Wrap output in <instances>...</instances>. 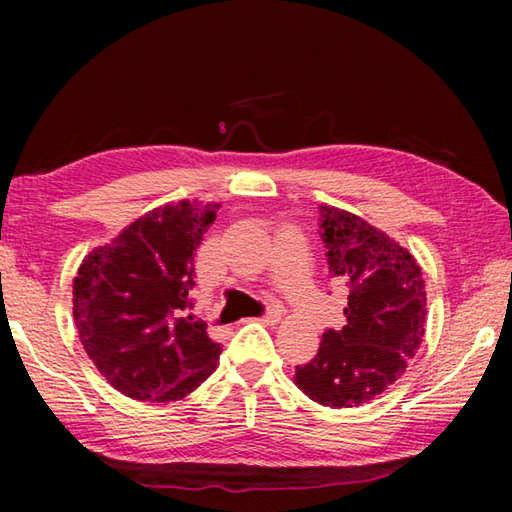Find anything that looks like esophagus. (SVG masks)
<instances>
[{
    "mask_svg": "<svg viewBox=\"0 0 512 512\" xmlns=\"http://www.w3.org/2000/svg\"><path fill=\"white\" fill-rule=\"evenodd\" d=\"M280 318H282V311L277 307H271L259 320H262L264 325H275V323H280Z\"/></svg>",
    "mask_w": 512,
    "mask_h": 512,
    "instance_id": "esophagus-1",
    "label": "esophagus"
}]
</instances>
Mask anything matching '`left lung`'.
Here are the masks:
<instances>
[{
    "label": "left lung",
    "instance_id": "obj_1",
    "mask_svg": "<svg viewBox=\"0 0 512 512\" xmlns=\"http://www.w3.org/2000/svg\"><path fill=\"white\" fill-rule=\"evenodd\" d=\"M329 273L348 287V323L327 329L318 354L296 366V386L332 409L361 406L400 379L420 350L427 291L420 264L361 216L320 205Z\"/></svg>",
    "mask_w": 512,
    "mask_h": 512
}]
</instances>
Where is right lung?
<instances>
[{
    "label": "right lung",
    "instance_id": "1",
    "mask_svg": "<svg viewBox=\"0 0 512 512\" xmlns=\"http://www.w3.org/2000/svg\"><path fill=\"white\" fill-rule=\"evenodd\" d=\"M219 203L178 201L146 212L85 255L74 323L94 366L121 395L176 402L219 366L221 345L192 309L194 255Z\"/></svg>",
    "mask_w": 512,
    "mask_h": 512
}]
</instances>
